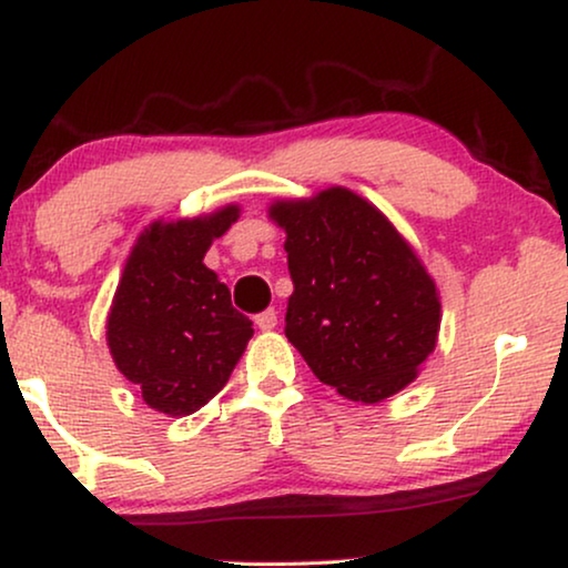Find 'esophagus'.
<instances>
[{
  "label": "esophagus",
  "instance_id": "1",
  "mask_svg": "<svg viewBox=\"0 0 568 568\" xmlns=\"http://www.w3.org/2000/svg\"><path fill=\"white\" fill-rule=\"evenodd\" d=\"M255 325H258L261 331H271L276 328V310H263V313L255 315Z\"/></svg>",
  "mask_w": 568,
  "mask_h": 568
}]
</instances>
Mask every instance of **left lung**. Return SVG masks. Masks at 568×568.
Here are the masks:
<instances>
[{"instance_id": "8db88e82", "label": "left lung", "mask_w": 568, "mask_h": 568, "mask_svg": "<svg viewBox=\"0 0 568 568\" xmlns=\"http://www.w3.org/2000/svg\"><path fill=\"white\" fill-rule=\"evenodd\" d=\"M271 220L294 284L284 333L307 367L352 400L403 390L439 331L437 286L406 240L346 189L276 201Z\"/></svg>"}]
</instances>
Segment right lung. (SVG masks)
Returning a JSON list of instances; mask_svg holds the SVG:
<instances>
[{
  "label": "right lung",
  "instance_id": "obj_1",
  "mask_svg": "<svg viewBox=\"0 0 568 568\" xmlns=\"http://www.w3.org/2000/svg\"><path fill=\"white\" fill-rule=\"evenodd\" d=\"M240 209L154 222L131 251L108 315L115 367L160 414L189 416L227 385L253 336L251 317L232 307L227 284L204 266L214 237Z\"/></svg>",
  "mask_w": 568,
  "mask_h": 568
}]
</instances>
